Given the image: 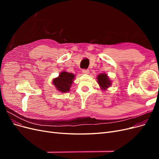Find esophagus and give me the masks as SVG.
<instances>
[{
	"mask_svg": "<svg viewBox=\"0 0 159 159\" xmlns=\"http://www.w3.org/2000/svg\"><path fill=\"white\" fill-rule=\"evenodd\" d=\"M82 72L84 74H88L89 73V71L88 70H83Z\"/></svg>",
	"mask_w": 159,
	"mask_h": 159,
	"instance_id": "34e87169",
	"label": "esophagus"
}]
</instances>
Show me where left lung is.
Masks as SVG:
<instances>
[{
  "label": "left lung",
  "instance_id": "8db88e82",
  "mask_svg": "<svg viewBox=\"0 0 159 159\" xmlns=\"http://www.w3.org/2000/svg\"><path fill=\"white\" fill-rule=\"evenodd\" d=\"M96 79H97V82L99 84L100 88L102 90L105 91L111 85V80H110L107 74L101 73L97 76Z\"/></svg>",
  "mask_w": 159,
  "mask_h": 159
}]
</instances>
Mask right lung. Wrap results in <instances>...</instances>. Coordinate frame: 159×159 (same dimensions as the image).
Masks as SVG:
<instances>
[{
  "mask_svg": "<svg viewBox=\"0 0 159 159\" xmlns=\"http://www.w3.org/2000/svg\"><path fill=\"white\" fill-rule=\"evenodd\" d=\"M75 75L72 73L63 71L60 75L53 79L52 83L55 86L57 91L60 93H68L70 91V88L74 83Z\"/></svg>",
  "mask_w": 159,
  "mask_h": 159,
  "instance_id": "add662e5",
  "label": "right lung"
}]
</instances>
